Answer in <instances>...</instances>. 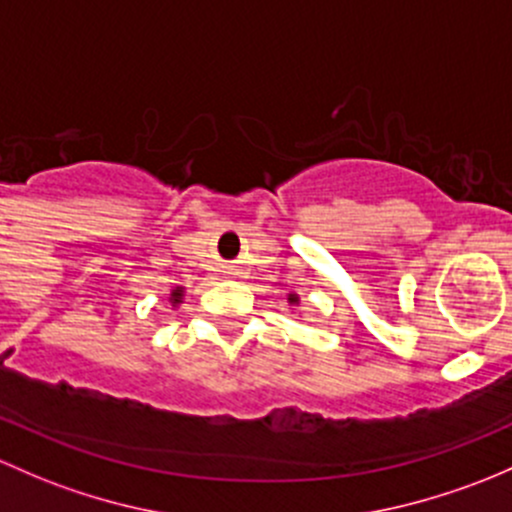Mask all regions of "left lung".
<instances>
[{"label":"left lung","mask_w":512,"mask_h":512,"mask_svg":"<svg viewBox=\"0 0 512 512\" xmlns=\"http://www.w3.org/2000/svg\"><path fill=\"white\" fill-rule=\"evenodd\" d=\"M288 303H291V305H298V295H295V293L288 295Z\"/></svg>","instance_id":"left-lung-1"}]
</instances>
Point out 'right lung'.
Returning <instances> with one entry per match:
<instances>
[{
  "label": "right lung",
  "instance_id": "right-lung-1",
  "mask_svg": "<svg viewBox=\"0 0 512 512\" xmlns=\"http://www.w3.org/2000/svg\"><path fill=\"white\" fill-rule=\"evenodd\" d=\"M182 295H184V288L177 286L175 291L170 293V303H172V305H179V303H182Z\"/></svg>",
  "mask_w": 512,
  "mask_h": 512
}]
</instances>
